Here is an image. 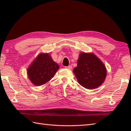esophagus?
<instances>
[{
	"instance_id": "obj_1",
	"label": "esophagus",
	"mask_w": 131,
	"mask_h": 131,
	"mask_svg": "<svg viewBox=\"0 0 131 131\" xmlns=\"http://www.w3.org/2000/svg\"><path fill=\"white\" fill-rule=\"evenodd\" d=\"M65 68L68 69H69V70H71V69H72V66H71V65H69V66H65Z\"/></svg>"
}]
</instances>
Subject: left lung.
Here are the masks:
<instances>
[{
    "label": "left lung",
    "mask_w": 131,
    "mask_h": 131,
    "mask_svg": "<svg viewBox=\"0 0 131 131\" xmlns=\"http://www.w3.org/2000/svg\"><path fill=\"white\" fill-rule=\"evenodd\" d=\"M73 71L78 83L88 89H94L101 85L107 76L104 63L92 53H80L78 65Z\"/></svg>",
    "instance_id": "1"
}]
</instances>
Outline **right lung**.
I'll return each mask as SVG.
<instances>
[{"instance_id":"obj_1","label":"right lung","mask_w":131,"mask_h":131,"mask_svg":"<svg viewBox=\"0 0 131 131\" xmlns=\"http://www.w3.org/2000/svg\"><path fill=\"white\" fill-rule=\"evenodd\" d=\"M59 69V65L49 54L41 53L28 67L27 74L32 84L41 86L49 81Z\"/></svg>"}]
</instances>
